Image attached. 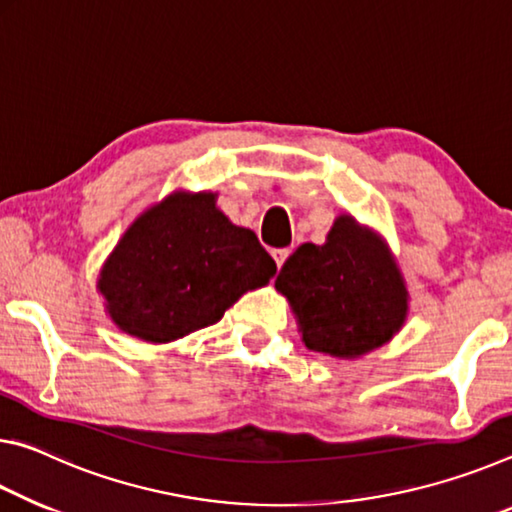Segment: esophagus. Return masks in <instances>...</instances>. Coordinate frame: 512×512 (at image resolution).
<instances>
[{
    "label": "esophagus",
    "instance_id": "34e87169",
    "mask_svg": "<svg viewBox=\"0 0 512 512\" xmlns=\"http://www.w3.org/2000/svg\"><path fill=\"white\" fill-rule=\"evenodd\" d=\"M272 256H274V263H276V267H281L283 263L288 261L290 251H288V249H274V251H272Z\"/></svg>",
    "mask_w": 512,
    "mask_h": 512
}]
</instances>
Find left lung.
<instances>
[{
	"label": "left lung",
	"mask_w": 512,
	"mask_h": 512,
	"mask_svg": "<svg viewBox=\"0 0 512 512\" xmlns=\"http://www.w3.org/2000/svg\"><path fill=\"white\" fill-rule=\"evenodd\" d=\"M274 286L290 299L306 347L338 358L381 347L408 311L390 254L347 215L335 220L324 245H301Z\"/></svg>",
	"instance_id": "8db88e82"
}]
</instances>
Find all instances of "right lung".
I'll return each mask as SVG.
<instances>
[{"instance_id":"right-lung-1","label":"right lung","mask_w":512,"mask_h":512,"mask_svg":"<svg viewBox=\"0 0 512 512\" xmlns=\"http://www.w3.org/2000/svg\"><path fill=\"white\" fill-rule=\"evenodd\" d=\"M274 272L256 233L231 224L215 195L201 192L172 195L142 215L106 261L99 290L122 331L170 342L220 322Z\"/></svg>"}]
</instances>
